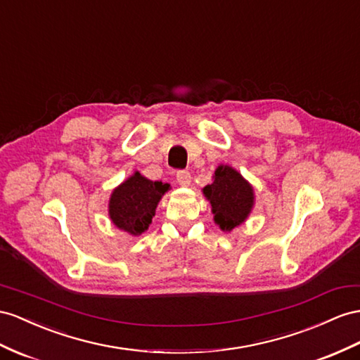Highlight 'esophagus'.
Returning a JSON list of instances; mask_svg holds the SVG:
<instances>
[{"mask_svg":"<svg viewBox=\"0 0 360 360\" xmlns=\"http://www.w3.org/2000/svg\"><path fill=\"white\" fill-rule=\"evenodd\" d=\"M176 182L182 187H188L191 184V174L188 172H178L176 173Z\"/></svg>","mask_w":360,"mask_h":360,"instance_id":"1","label":"esophagus"}]
</instances>
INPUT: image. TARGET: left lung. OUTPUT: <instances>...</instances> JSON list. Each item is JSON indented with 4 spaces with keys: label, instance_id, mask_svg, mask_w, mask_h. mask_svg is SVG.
I'll use <instances>...</instances> for the list:
<instances>
[{
    "label": "left lung",
    "instance_id": "obj_1",
    "mask_svg": "<svg viewBox=\"0 0 360 360\" xmlns=\"http://www.w3.org/2000/svg\"><path fill=\"white\" fill-rule=\"evenodd\" d=\"M202 193L210 202L214 224L224 233H231L245 224L255 205L254 187L231 165H217L213 182Z\"/></svg>",
    "mask_w": 360,
    "mask_h": 360
}]
</instances>
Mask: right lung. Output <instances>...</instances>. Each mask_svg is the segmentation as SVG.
Here are the masks:
<instances>
[{
    "mask_svg": "<svg viewBox=\"0 0 360 360\" xmlns=\"http://www.w3.org/2000/svg\"><path fill=\"white\" fill-rule=\"evenodd\" d=\"M170 184L150 181L135 170L110 193L108 214L110 222L129 236H141L149 229L162 196Z\"/></svg>",
    "mask_w": 360,
    "mask_h": 360,
    "instance_id": "obj_1",
    "label": "right lung"
}]
</instances>
